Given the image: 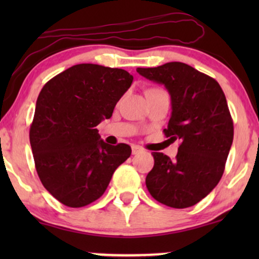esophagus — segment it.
Instances as JSON below:
<instances>
[{
	"mask_svg": "<svg viewBox=\"0 0 259 259\" xmlns=\"http://www.w3.org/2000/svg\"><path fill=\"white\" fill-rule=\"evenodd\" d=\"M142 148L140 147V146H133L132 147V152H133V154H138V153H140V152H142Z\"/></svg>",
	"mask_w": 259,
	"mask_h": 259,
	"instance_id": "34e87169",
	"label": "esophagus"
}]
</instances>
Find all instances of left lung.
<instances>
[{
	"label": "left lung",
	"mask_w": 259,
	"mask_h": 259,
	"mask_svg": "<svg viewBox=\"0 0 259 259\" xmlns=\"http://www.w3.org/2000/svg\"><path fill=\"white\" fill-rule=\"evenodd\" d=\"M140 75L163 84L171 100L164 135L181 141L175 159L153 152L154 165L146 177L148 192L173 208L198 203L224 173L234 139V123L221 85L181 62L138 68Z\"/></svg>",
	"instance_id": "left-lung-1"
}]
</instances>
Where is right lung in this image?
<instances>
[{
	"label": "right lung",
	"instance_id": "right-lung-1",
	"mask_svg": "<svg viewBox=\"0 0 259 259\" xmlns=\"http://www.w3.org/2000/svg\"><path fill=\"white\" fill-rule=\"evenodd\" d=\"M133 79L124 69L82 63L47 81L38 95L30 126L35 167L45 189L64 206L100 198L132 154L129 145L106 144L96 126L112 117Z\"/></svg>",
	"mask_w": 259,
	"mask_h": 259
}]
</instances>
